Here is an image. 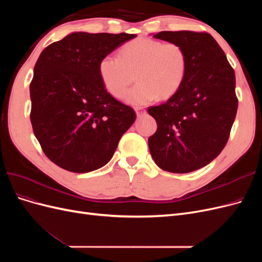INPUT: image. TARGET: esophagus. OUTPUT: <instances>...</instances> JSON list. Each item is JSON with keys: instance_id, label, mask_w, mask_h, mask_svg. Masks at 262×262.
<instances>
[{"instance_id": "obj_1", "label": "esophagus", "mask_w": 262, "mask_h": 262, "mask_svg": "<svg viewBox=\"0 0 262 262\" xmlns=\"http://www.w3.org/2000/svg\"><path fill=\"white\" fill-rule=\"evenodd\" d=\"M136 113H137V116L140 117L145 113V110H144V108H142V107H136Z\"/></svg>"}]
</instances>
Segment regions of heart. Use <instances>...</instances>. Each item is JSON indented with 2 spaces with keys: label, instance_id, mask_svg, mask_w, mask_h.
<instances>
[{
  "label": "heart",
  "instance_id": "obj_1",
  "mask_svg": "<svg viewBox=\"0 0 262 262\" xmlns=\"http://www.w3.org/2000/svg\"><path fill=\"white\" fill-rule=\"evenodd\" d=\"M188 70L185 48L176 42H162L140 37L126 42L118 57L106 55L99 61L98 74L105 90L115 98H124L131 105H145L158 98L168 99L184 84Z\"/></svg>",
  "mask_w": 262,
  "mask_h": 262
}]
</instances>
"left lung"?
Here are the masks:
<instances>
[{
  "label": "left lung",
  "mask_w": 262,
  "mask_h": 262,
  "mask_svg": "<svg viewBox=\"0 0 262 262\" xmlns=\"http://www.w3.org/2000/svg\"><path fill=\"white\" fill-rule=\"evenodd\" d=\"M154 38L184 47L188 70L173 96L147 109L157 123L148 138L150 155L166 171L200 169L217 157L229 138L238 106L234 70L208 33L161 31Z\"/></svg>",
  "instance_id": "8db88e82"
}]
</instances>
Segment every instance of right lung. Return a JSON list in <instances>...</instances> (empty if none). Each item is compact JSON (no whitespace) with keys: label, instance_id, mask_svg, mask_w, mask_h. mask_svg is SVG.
Returning a JSON list of instances; mask_svg holds the SVG:
<instances>
[{"label":"right lung","instance_id":"add662e5","mask_svg":"<svg viewBox=\"0 0 262 262\" xmlns=\"http://www.w3.org/2000/svg\"><path fill=\"white\" fill-rule=\"evenodd\" d=\"M131 34L72 33L43 49L30 83V121L46 156L72 172L105 166L137 118L102 85L99 61Z\"/></svg>","mask_w":262,"mask_h":262}]
</instances>
